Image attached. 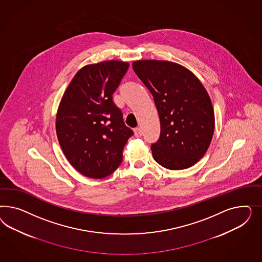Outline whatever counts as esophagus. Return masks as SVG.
Masks as SVG:
<instances>
[{"label":"esophagus","instance_id":"1","mask_svg":"<svg viewBox=\"0 0 262 262\" xmlns=\"http://www.w3.org/2000/svg\"><path fill=\"white\" fill-rule=\"evenodd\" d=\"M135 135L136 137H140L142 136V129L140 127H135Z\"/></svg>","mask_w":262,"mask_h":262}]
</instances>
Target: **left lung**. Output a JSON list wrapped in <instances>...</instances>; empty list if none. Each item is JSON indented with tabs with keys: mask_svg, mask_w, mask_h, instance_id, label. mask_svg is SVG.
Returning <instances> with one entry per match:
<instances>
[{
	"mask_svg": "<svg viewBox=\"0 0 262 262\" xmlns=\"http://www.w3.org/2000/svg\"><path fill=\"white\" fill-rule=\"evenodd\" d=\"M133 68L159 112L160 135L151 144L154 159L170 170L194 165L206 154L214 132V112L206 88L180 64L138 60Z\"/></svg>",
	"mask_w": 262,
	"mask_h": 262,
	"instance_id": "1",
	"label": "left lung"
}]
</instances>
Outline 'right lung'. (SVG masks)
<instances>
[{"label": "right lung", "mask_w": 262, "mask_h": 262, "mask_svg": "<svg viewBox=\"0 0 262 262\" xmlns=\"http://www.w3.org/2000/svg\"><path fill=\"white\" fill-rule=\"evenodd\" d=\"M129 64L118 60L82 67L64 92L56 114V135L65 157L80 174L103 179L123 160V149L134 135L113 93Z\"/></svg>", "instance_id": "obj_1"}]
</instances>
